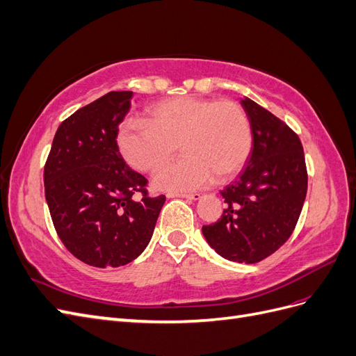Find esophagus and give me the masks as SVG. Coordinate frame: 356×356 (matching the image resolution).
I'll use <instances>...</instances> for the list:
<instances>
[{"instance_id":"34e87169","label":"esophagus","mask_w":356,"mask_h":356,"mask_svg":"<svg viewBox=\"0 0 356 356\" xmlns=\"http://www.w3.org/2000/svg\"><path fill=\"white\" fill-rule=\"evenodd\" d=\"M168 197H184L188 200H199L202 196L199 193H169Z\"/></svg>"}]
</instances>
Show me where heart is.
Returning <instances> with one entry per match:
<instances>
[{
  "instance_id": "heart-1",
  "label": "heart",
  "mask_w": 356,
  "mask_h": 356,
  "mask_svg": "<svg viewBox=\"0 0 356 356\" xmlns=\"http://www.w3.org/2000/svg\"><path fill=\"white\" fill-rule=\"evenodd\" d=\"M145 114L147 122L120 124L117 145L129 165L147 174L163 168L179 145L186 156L156 177L160 190L190 191L212 184L215 177L229 179L251 154V120L234 101L175 96L148 106Z\"/></svg>"
}]
</instances>
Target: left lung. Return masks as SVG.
<instances>
[{
	"instance_id": "left-lung-1",
	"label": "left lung",
	"mask_w": 356,
	"mask_h": 356,
	"mask_svg": "<svg viewBox=\"0 0 356 356\" xmlns=\"http://www.w3.org/2000/svg\"><path fill=\"white\" fill-rule=\"evenodd\" d=\"M252 127V153L241 177L221 195L227 208L203 225L208 243L225 260L254 264L293 234L307 193V169L298 135L250 98L242 99Z\"/></svg>"
}]
</instances>
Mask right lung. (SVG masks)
Wrapping results in <instances>:
<instances>
[{"label": "right lung", "mask_w": 356, "mask_h": 356, "mask_svg": "<svg viewBox=\"0 0 356 356\" xmlns=\"http://www.w3.org/2000/svg\"><path fill=\"white\" fill-rule=\"evenodd\" d=\"M132 92H110L58 127L44 165V193L67 250L93 267L131 263L152 239L166 197L148 195V181L126 165L118 124Z\"/></svg>", "instance_id": "obj_1"}]
</instances>
